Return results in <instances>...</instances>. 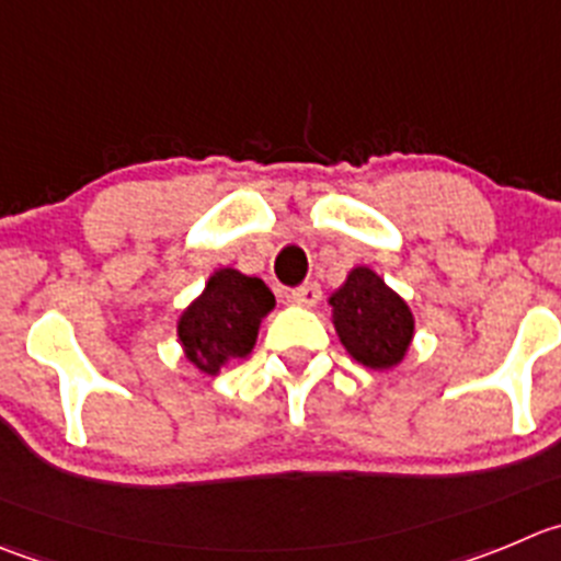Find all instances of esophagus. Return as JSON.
<instances>
[{"mask_svg": "<svg viewBox=\"0 0 561 561\" xmlns=\"http://www.w3.org/2000/svg\"><path fill=\"white\" fill-rule=\"evenodd\" d=\"M291 300L302 308H313L322 300V289H319V284H302L291 291Z\"/></svg>", "mask_w": 561, "mask_h": 561, "instance_id": "1", "label": "esophagus"}]
</instances>
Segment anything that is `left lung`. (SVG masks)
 <instances>
[{
    "label": "left lung",
    "mask_w": 561,
    "mask_h": 561,
    "mask_svg": "<svg viewBox=\"0 0 561 561\" xmlns=\"http://www.w3.org/2000/svg\"><path fill=\"white\" fill-rule=\"evenodd\" d=\"M328 302L335 335L355 364L382 371L393 369L408 357L415 335V317L402 295H397L375 270H350Z\"/></svg>",
    "instance_id": "1"
}]
</instances>
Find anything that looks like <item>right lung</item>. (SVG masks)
<instances>
[{
    "label": "right lung",
    "mask_w": 561,
    "mask_h": 561,
    "mask_svg": "<svg viewBox=\"0 0 561 561\" xmlns=\"http://www.w3.org/2000/svg\"><path fill=\"white\" fill-rule=\"evenodd\" d=\"M272 308L275 295L261 277L220 266L175 322L181 352L197 371L217 375L222 366L253 352L261 322Z\"/></svg>",
    "instance_id": "obj_1"
}]
</instances>
